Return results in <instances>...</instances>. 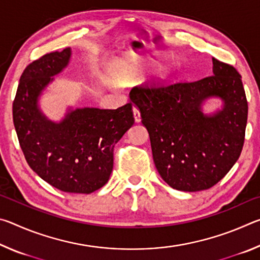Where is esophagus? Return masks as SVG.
Wrapping results in <instances>:
<instances>
[{
	"label": "esophagus",
	"instance_id": "34e87169",
	"mask_svg": "<svg viewBox=\"0 0 260 260\" xmlns=\"http://www.w3.org/2000/svg\"><path fill=\"white\" fill-rule=\"evenodd\" d=\"M133 114H134V119L136 122H140L141 121V113H140V110L134 107L133 108Z\"/></svg>",
	"mask_w": 260,
	"mask_h": 260
}]
</instances>
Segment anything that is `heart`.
I'll use <instances>...</instances> for the list:
<instances>
[{
    "mask_svg": "<svg viewBox=\"0 0 260 260\" xmlns=\"http://www.w3.org/2000/svg\"><path fill=\"white\" fill-rule=\"evenodd\" d=\"M151 61H152L151 58H146V57L143 56H135L131 60H128V63H127V68H128V71L131 73L136 74L142 71L143 68L146 67L147 64L151 63Z\"/></svg>",
    "mask_w": 260,
    "mask_h": 260,
    "instance_id": "1",
    "label": "heart"
}]
</instances>
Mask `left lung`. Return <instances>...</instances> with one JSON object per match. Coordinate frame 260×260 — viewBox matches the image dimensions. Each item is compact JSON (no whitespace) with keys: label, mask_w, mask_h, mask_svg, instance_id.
<instances>
[{"label":"left lung","mask_w":260,"mask_h":260,"mask_svg":"<svg viewBox=\"0 0 260 260\" xmlns=\"http://www.w3.org/2000/svg\"><path fill=\"white\" fill-rule=\"evenodd\" d=\"M213 73L196 81L140 85L129 98L150 136L156 169L170 187L200 191L230 172L244 143L248 101L241 74L215 58ZM209 97L224 107L211 116L201 111Z\"/></svg>","instance_id":"8db88e82"}]
</instances>
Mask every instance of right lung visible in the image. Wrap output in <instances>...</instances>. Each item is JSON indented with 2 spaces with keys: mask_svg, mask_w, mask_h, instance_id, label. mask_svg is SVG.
<instances>
[{
  "mask_svg": "<svg viewBox=\"0 0 260 260\" xmlns=\"http://www.w3.org/2000/svg\"><path fill=\"white\" fill-rule=\"evenodd\" d=\"M71 49L52 51L26 67L12 104L14 125L30 169L65 192L90 193L108 182L113 148L134 124L133 104L116 110H70L54 122L38 107V99L54 76L69 64Z\"/></svg>",
  "mask_w": 260,
  "mask_h": 260,
  "instance_id": "1",
  "label": "right lung"
}]
</instances>
